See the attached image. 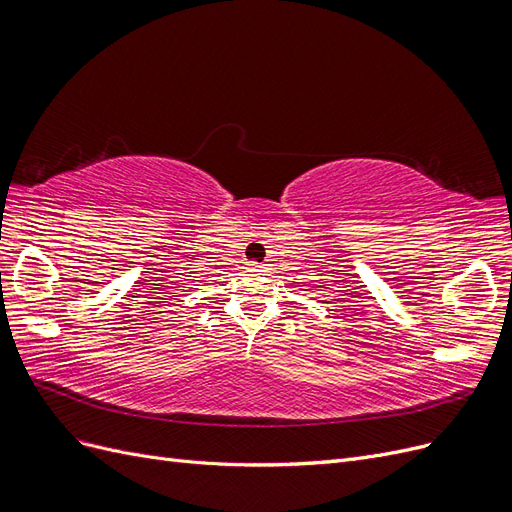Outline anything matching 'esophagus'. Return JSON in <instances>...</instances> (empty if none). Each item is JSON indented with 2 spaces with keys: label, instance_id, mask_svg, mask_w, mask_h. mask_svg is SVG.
<instances>
[{
  "label": "esophagus",
  "instance_id": "34e87169",
  "mask_svg": "<svg viewBox=\"0 0 512 512\" xmlns=\"http://www.w3.org/2000/svg\"><path fill=\"white\" fill-rule=\"evenodd\" d=\"M250 269H252V271H258L260 265H258V262H250Z\"/></svg>",
  "mask_w": 512,
  "mask_h": 512
}]
</instances>
